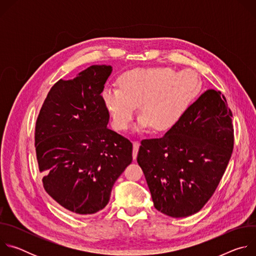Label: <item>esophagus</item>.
Instances as JSON below:
<instances>
[{"mask_svg": "<svg viewBox=\"0 0 256 256\" xmlns=\"http://www.w3.org/2000/svg\"><path fill=\"white\" fill-rule=\"evenodd\" d=\"M138 148H140V142H132V158H134V160L136 159Z\"/></svg>", "mask_w": 256, "mask_h": 256, "instance_id": "34e87169", "label": "esophagus"}]
</instances>
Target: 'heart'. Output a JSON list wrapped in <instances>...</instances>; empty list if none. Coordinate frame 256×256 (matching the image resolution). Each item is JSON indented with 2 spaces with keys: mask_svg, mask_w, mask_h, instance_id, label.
<instances>
[{
  "mask_svg": "<svg viewBox=\"0 0 256 256\" xmlns=\"http://www.w3.org/2000/svg\"><path fill=\"white\" fill-rule=\"evenodd\" d=\"M120 89L105 88L102 101L118 130H126L138 107V128L166 132L184 116L202 89L196 72L168 66L136 68L118 80Z\"/></svg>",
  "mask_w": 256,
  "mask_h": 256,
  "instance_id": "1",
  "label": "heart"
}]
</instances>
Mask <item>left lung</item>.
Listing matches in <instances>:
<instances>
[{"mask_svg":"<svg viewBox=\"0 0 256 256\" xmlns=\"http://www.w3.org/2000/svg\"><path fill=\"white\" fill-rule=\"evenodd\" d=\"M232 112L220 91L206 90L163 138L142 140L136 161L154 206L172 218L202 208L232 155Z\"/></svg>","mask_w":256,"mask_h":256,"instance_id":"left-lung-1","label":"left lung"}]
</instances>
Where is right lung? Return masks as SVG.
<instances>
[{
  "instance_id": "add662e5",
  "label": "right lung",
  "mask_w": 256,
  "mask_h": 256,
  "mask_svg": "<svg viewBox=\"0 0 256 256\" xmlns=\"http://www.w3.org/2000/svg\"><path fill=\"white\" fill-rule=\"evenodd\" d=\"M112 66L93 64L48 92L35 126V150L46 192L62 208L91 216L106 206L132 161V142L107 128L102 101Z\"/></svg>"
}]
</instances>
